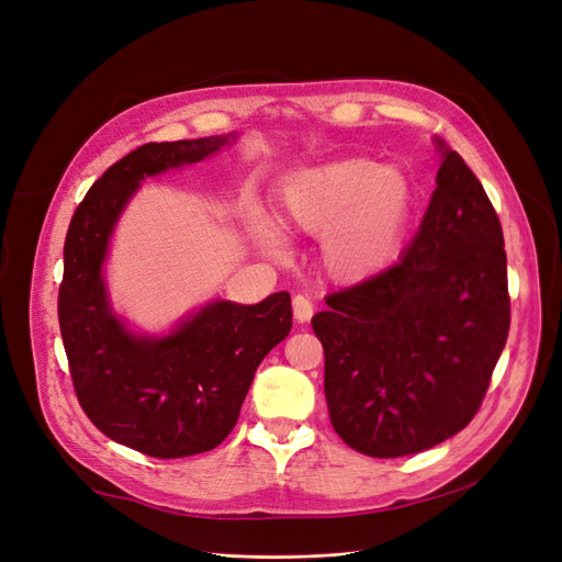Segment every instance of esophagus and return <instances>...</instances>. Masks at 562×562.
I'll use <instances>...</instances> for the list:
<instances>
[{"mask_svg": "<svg viewBox=\"0 0 562 562\" xmlns=\"http://www.w3.org/2000/svg\"><path fill=\"white\" fill-rule=\"evenodd\" d=\"M293 313L297 323H308L313 316V302L306 295H295L293 297Z\"/></svg>", "mask_w": 562, "mask_h": 562, "instance_id": "1", "label": "esophagus"}]
</instances>
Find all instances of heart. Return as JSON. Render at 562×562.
<instances>
[{
	"instance_id": "heart-1",
	"label": "heart",
	"mask_w": 562,
	"mask_h": 562,
	"mask_svg": "<svg viewBox=\"0 0 562 562\" xmlns=\"http://www.w3.org/2000/svg\"><path fill=\"white\" fill-rule=\"evenodd\" d=\"M406 175L369 159H339L290 175L279 191V214L293 233L323 235V265L344 283L364 281L398 254L413 216ZM251 235L269 256L288 241L272 221L256 218Z\"/></svg>"
}]
</instances>
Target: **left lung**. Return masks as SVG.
<instances>
[{
  "label": "left lung",
  "instance_id": "1",
  "mask_svg": "<svg viewBox=\"0 0 562 562\" xmlns=\"http://www.w3.org/2000/svg\"><path fill=\"white\" fill-rule=\"evenodd\" d=\"M436 145V191L408 251L327 295L329 308L311 321L334 431L375 459L417 454L465 429L509 331L498 214L461 156Z\"/></svg>",
  "mask_w": 562,
  "mask_h": 562
}]
</instances>
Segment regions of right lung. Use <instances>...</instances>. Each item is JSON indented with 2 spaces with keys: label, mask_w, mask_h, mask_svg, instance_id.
<instances>
[{
  "label": "right lung",
  "mask_w": 562,
  "mask_h": 562,
  "mask_svg": "<svg viewBox=\"0 0 562 562\" xmlns=\"http://www.w3.org/2000/svg\"><path fill=\"white\" fill-rule=\"evenodd\" d=\"M233 140L235 133L133 149L87 191L64 241L57 311L76 396L101 434L154 459L203 454L226 440L258 364L293 327L285 290L258 304L212 302L166 336L133 334L108 300V244L143 179Z\"/></svg>",
  "instance_id": "right-lung-1"
}]
</instances>
